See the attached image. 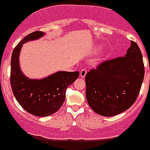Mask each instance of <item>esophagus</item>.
I'll return each mask as SVG.
<instances>
[{"label": "esophagus", "instance_id": "34e87169", "mask_svg": "<svg viewBox=\"0 0 150 150\" xmlns=\"http://www.w3.org/2000/svg\"><path fill=\"white\" fill-rule=\"evenodd\" d=\"M86 72H87V70H86V68H83L81 70V72H80V76L81 77V78H84L85 76H86Z\"/></svg>", "mask_w": 150, "mask_h": 150}]
</instances>
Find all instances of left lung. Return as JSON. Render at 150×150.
Returning a JSON list of instances; mask_svg holds the SVG:
<instances>
[{"label":"left lung","mask_w":150,"mask_h":150,"mask_svg":"<svg viewBox=\"0 0 150 150\" xmlns=\"http://www.w3.org/2000/svg\"><path fill=\"white\" fill-rule=\"evenodd\" d=\"M144 77L142 54L138 44L132 40L125 56L103 61L86 73L88 103L100 115L120 114L135 103Z\"/></svg>","instance_id":"8db88e82"}]
</instances>
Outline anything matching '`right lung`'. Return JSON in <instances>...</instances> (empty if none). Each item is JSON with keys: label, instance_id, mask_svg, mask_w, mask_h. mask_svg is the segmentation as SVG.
<instances>
[{"label": "right lung", "instance_id": "1", "mask_svg": "<svg viewBox=\"0 0 150 150\" xmlns=\"http://www.w3.org/2000/svg\"><path fill=\"white\" fill-rule=\"evenodd\" d=\"M43 32L35 31L24 38L14 49L11 58L10 83L15 98L30 114L39 117L52 115L64 103L66 90L79 76V72H55L40 80L29 79L21 72L19 54L23 43L40 38Z\"/></svg>", "mask_w": 150, "mask_h": 150}]
</instances>
